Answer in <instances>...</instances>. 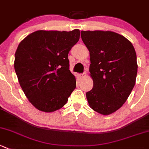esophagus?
I'll list each match as a JSON object with an SVG mask.
<instances>
[{
  "label": "esophagus",
  "mask_w": 149,
  "mask_h": 149,
  "mask_svg": "<svg viewBox=\"0 0 149 149\" xmlns=\"http://www.w3.org/2000/svg\"><path fill=\"white\" fill-rule=\"evenodd\" d=\"M86 75H87L86 72H84V73L80 74V77H81V78H85L86 76Z\"/></svg>",
  "instance_id": "34e87169"
}]
</instances>
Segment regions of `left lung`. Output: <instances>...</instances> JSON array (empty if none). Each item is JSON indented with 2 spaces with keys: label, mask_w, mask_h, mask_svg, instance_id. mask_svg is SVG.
<instances>
[{
  "label": "left lung",
  "mask_w": 149,
  "mask_h": 149,
  "mask_svg": "<svg viewBox=\"0 0 149 149\" xmlns=\"http://www.w3.org/2000/svg\"><path fill=\"white\" fill-rule=\"evenodd\" d=\"M81 35L90 52L93 81L86 93L88 102L95 111L109 115L123 106L135 85V49L127 38L112 31H82Z\"/></svg>",
  "instance_id": "obj_1"
}]
</instances>
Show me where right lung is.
<instances>
[{
    "instance_id": "right-lung-1",
    "label": "right lung",
    "mask_w": 149,
    "mask_h": 149,
    "mask_svg": "<svg viewBox=\"0 0 149 149\" xmlns=\"http://www.w3.org/2000/svg\"><path fill=\"white\" fill-rule=\"evenodd\" d=\"M80 31H37L25 38L15 54L14 68L29 101L38 110L61 109L76 88L68 53L79 41Z\"/></svg>"
}]
</instances>
